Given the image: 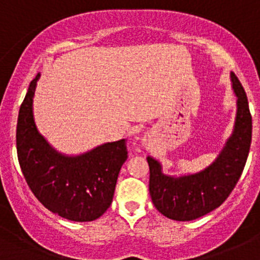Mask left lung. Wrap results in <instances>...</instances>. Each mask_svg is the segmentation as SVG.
Masks as SVG:
<instances>
[{
  "instance_id": "left-lung-1",
  "label": "left lung",
  "mask_w": 260,
  "mask_h": 260,
  "mask_svg": "<svg viewBox=\"0 0 260 260\" xmlns=\"http://www.w3.org/2000/svg\"><path fill=\"white\" fill-rule=\"evenodd\" d=\"M237 96L233 131L217 157L196 174L170 176L162 172L156 158L147 156L150 167L149 189L152 203L165 217L193 220L219 207L241 177L252 142V115L248 99L236 74L231 73Z\"/></svg>"
}]
</instances>
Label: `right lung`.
<instances>
[{
  "label": "right lung",
  "instance_id": "obj_1",
  "mask_svg": "<svg viewBox=\"0 0 260 260\" xmlns=\"http://www.w3.org/2000/svg\"><path fill=\"white\" fill-rule=\"evenodd\" d=\"M40 77L38 73L30 82L18 113L16 142L22 174L47 209L74 222H90L110 207L120 169L127 158L125 139L75 156L57 151L41 135L33 118Z\"/></svg>",
  "mask_w": 260,
  "mask_h": 260
}]
</instances>
